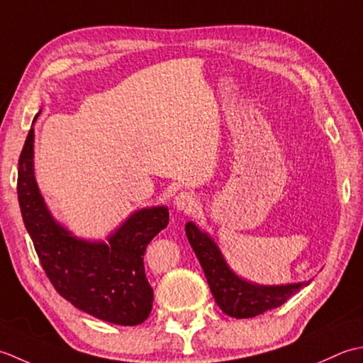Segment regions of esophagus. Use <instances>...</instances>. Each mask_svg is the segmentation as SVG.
<instances>
[{"label":"esophagus","mask_w":363,"mask_h":363,"mask_svg":"<svg viewBox=\"0 0 363 363\" xmlns=\"http://www.w3.org/2000/svg\"><path fill=\"white\" fill-rule=\"evenodd\" d=\"M196 206H197V201L192 192H188V191L179 192V194H177L174 199V208L177 211L191 213L196 210Z\"/></svg>","instance_id":"1"}]
</instances>
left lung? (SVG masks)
<instances>
[{
  "mask_svg": "<svg viewBox=\"0 0 363 363\" xmlns=\"http://www.w3.org/2000/svg\"><path fill=\"white\" fill-rule=\"evenodd\" d=\"M184 230H186L188 241L205 272L214 301L228 316L254 318L262 315L271 308L280 307L294 293H298L299 288L310 284V280L272 286L250 284L228 268L219 247L208 233L202 232L191 220L184 227Z\"/></svg>",
  "mask_w": 363,
  "mask_h": 363,
  "instance_id": "obj_1",
  "label": "left lung"
}]
</instances>
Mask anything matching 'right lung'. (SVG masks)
I'll return each mask as SVG.
<instances>
[{"instance_id":"right-lung-1","label":"right lung","mask_w":363,"mask_h":363,"mask_svg":"<svg viewBox=\"0 0 363 363\" xmlns=\"http://www.w3.org/2000/svg\"><path fill=\"white\" fill-rule=\"evenodd\" d=\"M33 158L31 128L18 160L17 194L25 227L55 290L99 320L121 326L144 323L153 302L144 254L149 242L167 227L169 210L152 206L135 211L108 236V242L77 238L48 211L35 183Z\"/></svg>"}]
</instances>
